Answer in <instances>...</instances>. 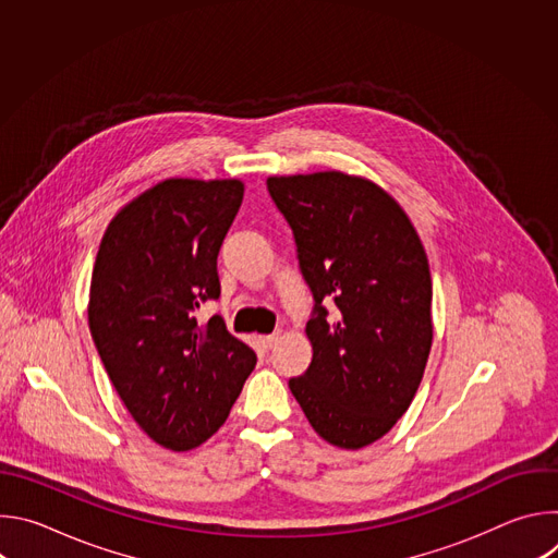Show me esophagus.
<instances>
[{
  "label": "esophagus",
  "mask_w": 558,
  "mask_h": 558,
  "mask_svg": "<svg viewBox=\"0 0 558 558\" xmlns=\"http://www.w3.org/2000/svg\"><path fill=\"white\" fill-rule=\"evenodd\" d=\"M276 342H278V336H276V333H274V336H260V344H263L265 349H274Z\"/></svg>",
  "instance_id": "esophagus-1"
}]
</instances>
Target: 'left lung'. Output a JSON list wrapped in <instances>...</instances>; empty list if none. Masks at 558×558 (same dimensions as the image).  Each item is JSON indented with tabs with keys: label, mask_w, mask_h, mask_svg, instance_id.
I'll return each mask as SVG.
<instances>
[{
	"label": "left lung",
	"mask_w": 558,
	"mask_h": 558,
	"mask_svg": "<svg viewBox=\"0 0 558 558\" xmlns=\"http://www.w3.org/2000/svg\"><path fill=\"white\" fill-rule=\"evenodd\" d=\"M313 293L308 368L289 388L313 430L347 450L384 437L420 388L433 344L428 258L404 209L342 172L271 177ZM327 303H333L329 312Z\"/></svg>",
	"instance_id": "obj_1"
}]
</instances>
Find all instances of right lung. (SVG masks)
Segmentation results:
<instances>
[{"mask_svg": "<svg viewBox=\"0 0 558 558\" xmlns=\"http://www.w3.org/2000/svg\"><path fill=\"white\" fill-rule=\"evenodd\" d=\"M245 185L168 179L128 203L108 225L90 282L88 325L125 409L147 437L190 450L227 420L256 353L220 315L218 252Z\"/></svg>", "mask_w": 558, "mask_h": 558, "instance_id": "1", "label": "right lung"}]
</instances>
